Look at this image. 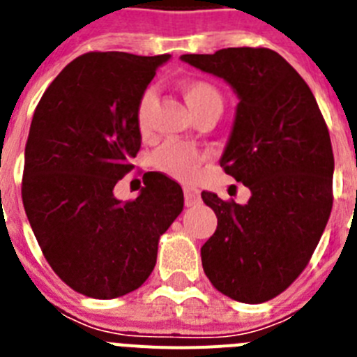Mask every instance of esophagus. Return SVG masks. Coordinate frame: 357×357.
Here are the masks:
<instances>
[{
    "instance_id": "esophagus-1",
    "label": "esophagus",
    "mask_w": 357,
    "mask_h": 357,
    "mask_svg": "<svg viewBox=\"0 0 357 357\" xmlns=\"http://www.w3.org/2000/svg\"><path fill=\"white\" fill-rule=\"evenodd\" d=\"M184 198H185V206H197L200 202V191L197 188H191V185H185L184 188Z\"/></svg>"
}]
</instances>
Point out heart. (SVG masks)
Returning <instances> with one entry per match:
<instances>
[{"instance_id":"heart-1","label":"heart","mask_w":357,"mask_h":357,"mask_svg":"<svg viewBox=\"0 0 357 357\" xmlns=\"http://www.w3.org/2000/svg\"><path fill=\"white\" fill-rule=\"evenodd\" d=\"M178 89H181L182 96H184V100L195 114H198L206 107L214 105V103L222 105V94H220L216 85L207 80H202V78H181L178 80ZM153 100H155L153 91L146 89L143 91L137 107H135V123H137V128H139L141 134H148V130H150ZM206 159V151L198 150L191 144L173 143L157 151L155 157H153V164H155L157 169L168 173L175 178L193 181Z\"/></svg>"}]
</instances>
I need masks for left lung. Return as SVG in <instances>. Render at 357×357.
Wrapping results in <instances>:
<instances>
[{"label":"left lung","instance_id":"8db88e82","mask_svg":"<svg viewBox=\"0 0 357 357\" xmlns=\"http://www.w3.org/2000/svg\"><path fill=\"white\" fill-rule=\"evenodd\" d=\"M182 61L238 93L220 166L252 191L245 206L202 191L218 218L216 232L202 247V266L211 284L234 301H272L304 272L329 222V128L304 78L273 50L227 48Z\"/></svg>","mask_w":357,"mask_h":357}]
</instances>
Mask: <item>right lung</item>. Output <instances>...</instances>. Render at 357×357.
I'll return each mask as SVG.
<instances>
[{
	"label": "right lung",
	"mask_w": 357,
	"mask_h": 357,
	"mask_svg": "<svg viewBox=\"0 0 357 357\" xmlns=\"http://www.w3.org/2000/svg\"><path fill=\"white\" fill-rule=\"evenodd\" d=\"M168 59L84 53L33 112L23 206L53 272L85 296L107 301L139 288L155 266L160 236L184 209L181 184L162 173H144L134 200L112 193L141 148L139 96Z\"/></svg>",
	"instance_id": "1"
}]
</instances>
